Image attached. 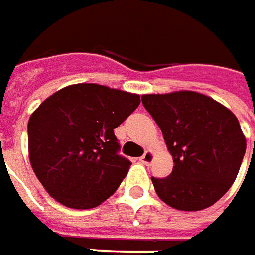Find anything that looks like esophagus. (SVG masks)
Returning a JSON list of instances; mask_svg holds the SVG:
<instances>
[{
	"label": "esophagus",
	"instance_id": "esophagus-1",
	"mask_svg": "<svg viewBox=\"0 0 255 255\" xmlns=\"http://www.w3.org/2000/svg\"><path fill=\"white\" fill-rule=\"evenodd\" d=\"M153 159H154V153H153L152 150H146V152H144V154H143L139 160H140V163H143V164L149 166V164L153 162Z\"/></svg>",
	"mask_w": 255,
	"mask_h": 255
}]
</instances>
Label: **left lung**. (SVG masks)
<instances>
[{
  "instance_id": "left-lung-1",
  "label": "left lung",
  "mask_w": 255,
  "mask_h": 255,
  "mask_svg": "<svg viewBox=\"0 0 255 255\" xmlns=\"http://www.w3.org/2000/svg\"><path fill=\"white\" fill-rule=\"evenodd\" d=\"M142 102L174 162L166 179L152 177L160 200L181 211L203 210L220 200L239 174L247 146L236 115L193 91L149 93Z\"/></svg>"
}]
</instances>
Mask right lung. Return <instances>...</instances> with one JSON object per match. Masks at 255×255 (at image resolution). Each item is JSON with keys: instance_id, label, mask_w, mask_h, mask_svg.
<instances>
[{"instance_id": "right-lung-1", "label": "right lung", "mask_w": 255, "mask_h": 255, "mask_svg": "<svg viewBox=\"0 0 255 255\" xmlns=\"http://www.w3.org/2000/svg\"><path fill=\"white\" fill-rule=\"evenodd\" d=\"M140 95L98 84L52 93L28 122L29 162L51 197L69 209H93L111 197L132 163L118 154L113 129L139 106Z\"/></svg>"}]
</instances>
